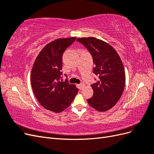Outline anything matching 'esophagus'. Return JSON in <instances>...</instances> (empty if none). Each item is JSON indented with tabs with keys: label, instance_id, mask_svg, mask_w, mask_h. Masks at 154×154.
<instances>
[{
	"label": "esophagus",
	"instance_id": "esophagus-1",
	"mask_svg": "<svg viewBox=\"0 0 154 154\" xmlns=\"http://www.w3.org/2000/svg\"><path fill=\"white\" fill-rule=\"evenodd\" d=\"M85 87V84H84V83H80V84H79V88H80L81 90L83 89V87Z\"/></svg>",
	"mask_w": 154,
	"mask_h": 154
}]
</instances>
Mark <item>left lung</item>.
I'll return each instance as SVG.
<instances>
[{"instance_id":"left-lung-1","label":"left lung","mask_w":154,"mask_h":154,"mask_svg":"<svg viewBox=\"0 0 154 154\" xmlns=\"http://www.w3.org/2000/svg\"><path fill=\"white\" fill-rule=\"evenodd\" d=\"M89 51L98 80L91 85L94 91L88 103L97 111L109 110L118 103L124 91L125 72L118 53L109 44L95 37L78 38Z\"/></svg>"}]
</instances>
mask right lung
<instances>
[{
  "instance_id": "right-lung-1",
  "label": "right lung",
  "mask_w": 154,
  "mask_h": 154,
  "mask_svg": "<svg viewBox=\"0 0 154 154\" xmlns=\"http://www.w3.org/2000/svg\"><path fill=\"white\" fill-rule=\"evenodd\" d=\"M76 37L57 38L48 44L36 58L31 73L32 91L45 109L59 113L71 104L78 92L75 85L60 82L62 55Z\"/></svg>"
}]
</instances>
